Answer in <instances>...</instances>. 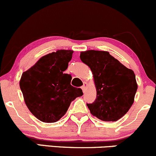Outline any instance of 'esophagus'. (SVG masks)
I'll return each mask as SVG.
<instances>
[{
  "label": "esophagus",
  "instance_id": "esophagus-1",
  "mask_svg": "<svg viewBox=\"0 0 156 156\" xmlns=\"http://www.w3.org/2000/svg\"><path fill=\"white\" fill-rule=\"evenodd\" d=\"M87 84L84 82V84H83V86L81 87V89H82L83 92H85V90H86V87H87Z\"/></svg>",
  "mask_w": 156,
  "mask_h": 156
}]
</instances>
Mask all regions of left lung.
I'll use <instances>...</instances> for the list:
<instances>
[{
  "label": "left lung",
  "instance_id": "obj_1",
  "mask_svg": "<svg viewBox=\"0 0 156 156\" xmlns=\"http://www.w3.org/2000/svg\"><path fill=\"white\" fill-rule=\"evenodd\" d=\"M81 60L90 69L97 98L87 104L91 114L104 122H116L128 112L137 90L133 71L127 69L107 51L81 52Z\"/></svg>",
  "mask_w": 156,
  "mask_h": 156
}]
</instances>
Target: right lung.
Segmentation results:
<instances>
[{"mask_svg":"<svg viewBox=\"0 0 156 156\" xmlns=\"http://www.w3.org/2000/svg\"><path fill=\"white\" fill-rule=\"evenodd\" d=\"M73 50H59L45 55L27 71L20 87L29 111L40 121H59L76 97L83 95L81 88L71 85L72 76L64 73Z\"/></svg>","mask_w":156,"mask_h":156,"instance_id":"right-lung-1","label":"right lung"}]
</instances>
